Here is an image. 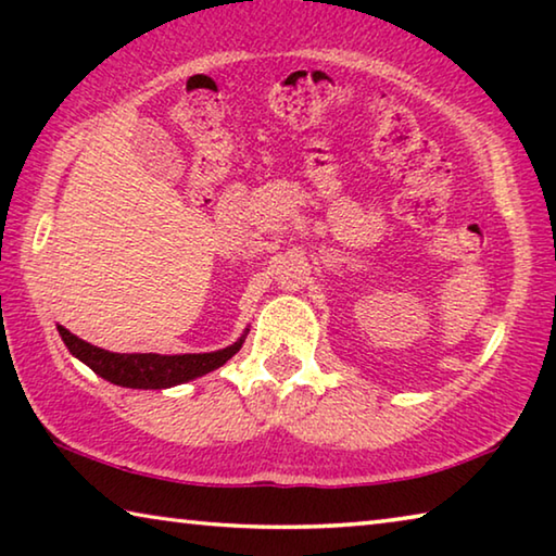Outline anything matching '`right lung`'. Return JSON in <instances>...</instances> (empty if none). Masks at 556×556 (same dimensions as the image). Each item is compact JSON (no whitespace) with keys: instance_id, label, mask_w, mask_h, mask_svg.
Listing matches in <instances>:
<instances>
[{"instance_id":"add662e5","label":"right lung","mask_w":556,"mask_h":556,"mask_svg":"<svg viewBox=\"0 0 556 556\" xmlns=\"http://www.w3.org/2000/svg\"><path fill=\"white\" fill-rule=\"evenodd\" d=\"M63 343L68 351L88 365L92 372L105 378L112 384H122V388L131 390H162L174 388V384L188 382L193 378L220 368L230 361V357L240 351L242 338L223 351L215 353H193V355H156V353H135V355H119L108 353L102 348L90 345L80 338L71 336L65 328H61Z\"/></svg>"}]
</instances>
